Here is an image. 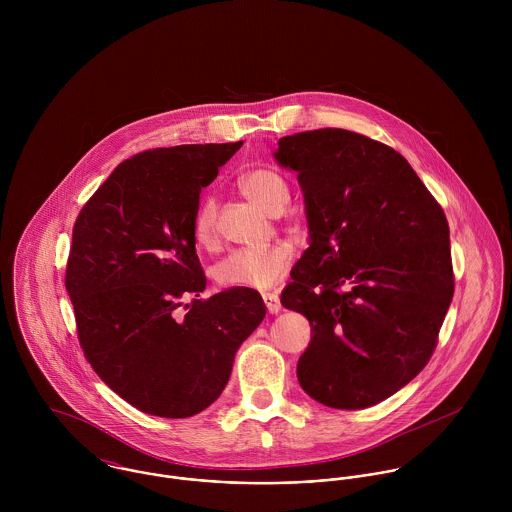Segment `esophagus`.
<instances>
[{
    "label": "esophagus",
    "mask_w": 512,
    "mask_h": 512,
    "mask_svg": "<svg viewBox=\"0 0 512 512\" xmlns=\"http://www.w3.org/2000/svg\"><path fill=\"white\" fill-rule=\"evenodd\" d=\"M264 303H266V309L274 315V313H280L282 311V303H280V297L276 293H264Z\"/></svg>",
    "instance_id": "esophagus-1"
}]
</instances>
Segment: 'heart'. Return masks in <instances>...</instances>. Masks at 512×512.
Returning a JSON list of instances; mask_svg holds the SVG:
<instances>
[{
    "label": "heart",
    "instance_id": "heart-1",
    "mask_svg": "<svg viewBox=\"0 0 512 512\" xmlns=\"http://www.w3.org/2000/svg\"><path fill=\"white\" fill-rule=\"evenodd\" d=\"M242 193L266 213L282 211L288 203L290 191L286 179L276 169H252L240 177ZM217 224V201L205 197L195 215V238L201 244H211ZM293 248L278 242L264 248H240L224 256L213 270L217 284L224 288L270 290L292 266Z\"/></svg>",
    "mask_w": 512,
    "mask_h": 512
}]
</instances>
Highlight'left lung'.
I'll return each instance as SVG.
<instances>
[{"mask_svg":"<svg viewBox=\"0 0 512 512\" xmlns=\"http://www.w3.org/2000/svg\"><path fill=\"white\" fill-rule=\"evenodd\" d=\"M276 161L297 173L309 246L282 305L307 317L297 380L339 410L374 406L430 361L453 297L449 226L410 163L366 136H286Z\"/></svg>","mask_w":512,"mask_h":512,"instance_id":"8db88e82","label":"left lung"}]
</instances>
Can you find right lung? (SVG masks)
Here are the masks:
<instances>
[{
    "mask_svg": "<svg viewBox=\"0 0 512 512\" xmlns=\"http://www.w3.org/2000/svg\"><path fill=\"white\" fill-rule=\"evenodd\" d=\"M240 147L142 151L112 171L74 222L65 286L80 347L118 396L151 416L209 408L238 347L266 317L262 295L244 288L185 303L207 286L193 230L201 189Z\"/></svg>",
    "mask_w": 512,
    "mask_h": 512,
    "instance_id": "right-lung-1",
    "label": "right lung"
}]
</instances>
